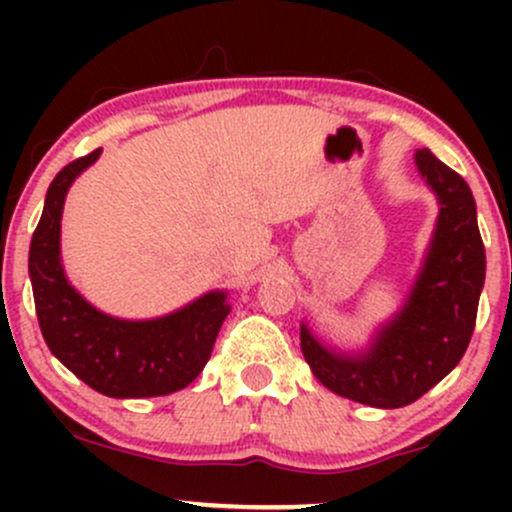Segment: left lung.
Wrapping results in <instances>:
<instances>
[{
  "label": "left lung",
  "mask_w": 512,
  "mask_h": 512,
  "mask_svg": "<svg viewBox=\"0 0 512 512\" xmlns=\"http://www.w3.org/2000/svg\"><path fill=\"white\" fill-rule=\"evenodd\" d=\"M416 168L436 192L440 214L407 303L363 354L330 349L301 325V349L327 390L378 409H399L426 395L460 363L477 322L486 252L472 190L428 149Z\"/></svg>",
  "instance_id": "obj_1"
}]
</instances>
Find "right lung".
I'll list each match as a JSON object with an SVG mask.
<instances>
[{
  "mask_svg": "<svg viewBox=\"0 0 512 512\" xmlns=\"http://www.w3.org/2000/svg\"><path fill=\"white\" fill-rule=\"evenodd\" d=\"M101 149L64 166L50 182L28 252L35 313L45 344L79 380L117 399L161 397L187 387L207 366L231 313L226 293L211 291L156 320H120L93 308L67 281L60 221L67 190Z\"/></svg>",
  "mask_w": 512,
  "mask_h": 512,
  "instance_id": "obj_1",
  "label": "right lung"
}]
</instances>
